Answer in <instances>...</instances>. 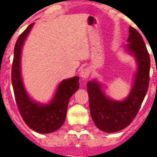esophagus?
Returning <instances> with one entry per match:
<instances>
[{
	"instance_id": "34e87169",
	"label": "esophagus",
	"mask_w": 157,
	"mask_h": 157,
	"mask_svg": "<svg viewBox=\"0 0 157 157\" xmlns=\"http://www.w3.org/2000/svg\"><path fill=\"white\" fill-rule=\"evenodd\" d=\"M90 71L89 68H86V67H85V68H82L80 71V77H82V78L83 79L88 78L89 76H90Z\"/></svg>"
}]
</instances>
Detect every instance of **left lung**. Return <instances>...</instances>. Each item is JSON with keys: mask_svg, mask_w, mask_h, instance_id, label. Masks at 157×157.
<instances>
[{"mask_svg": "<svg viewBox=\"0 0 157 157\" xmlns=\"http://www.w3.org/2000/svg\"><path fill=\"white\" fill-rule=\"evenodd\" d=\"M125 50L135 58L137 71L130 93L123 100L107 96L98 80L88 81L90 110L96 126L106 133H113L128 127L135 118L147 94L150 80V55L143 38L134 28L129 26V37Z\"/></svg>", "mask_w": 157, "mask_h": 157, "instance_id": "obj_1", "label": "left lung"}]
</instances>
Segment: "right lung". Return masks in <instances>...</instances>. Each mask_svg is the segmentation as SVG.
<instances>
[{"label": "right lung", "instance_id": "right-lung-1", "mask_svg": "<svg viewBox=\"0 0 157 157\" xmlns=\"http://www.w3.org/2000/svg\"><path fill=\"white\" fill-rule=\"evenodd\" d=\"M35 23H31L19 36L14 47L12 64V85L16 102L25 123L33 131L48 134L62 126L66 118L71 97L79 89V77L63 80L57 87L52 100L47 104L36 102L29 96L21 75L22 48Z\"/></svg>", "mask_w": 157, "mask_h": 157}]
</instances>
